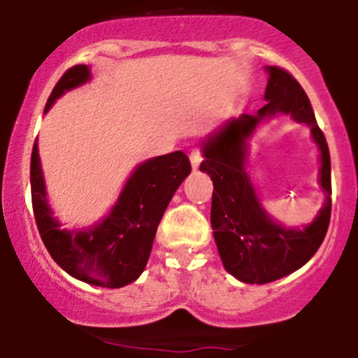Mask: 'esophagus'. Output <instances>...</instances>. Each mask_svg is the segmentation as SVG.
Masks as SVG:
<instances>
[{
	"instance_id": "obj_1",
	"label": "esophagus",
	"mask_w": 358,
	"mask_h": 358,
	"mask_svg": "<svg viewBox=\"0 0 358 358\" xmlns=\"http://www.w3.org/2000/svg\"><path fill=\"white\" fill-rule=\"evenodd\" d=\"M201 160H203V157H201L200 149H192L191 151V166L192 169H198L201 164Z\"/></svg>"
}]
</instances>
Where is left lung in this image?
Instances as JSON below:
<instances>
[{"label":"left lung","mask_w":358,"mask_h":358,"mask_svg":"<svg viewBox=\"0 0 358 358\" xmlns=\"http://www.w3.org/2000/svg\"><path fill=\"white\" fill-rule=\"evenodd\" d=\"M266 104L256 115H239L203 144L200 171L213 180L210 225L223 266L239 281L265 285L281 279L308 263L324 241L331 216V164L324 133L317 126L308 95L290 71L266 68ZM275 113L290 114L313 129L322 149V187L327 203L320 216L304 229H285L260 207L244 171L246 141L253 129Z\"/></svg>","instance_id":"left-lung-1"}]
</instances>
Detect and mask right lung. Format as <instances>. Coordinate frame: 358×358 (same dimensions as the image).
<instances>
[{
    "label": "right lung",
    "mask_w": 358,
    "mask_h": 358,
    "mask_svg": "<svg viewBox=\"0 0 358 358\" xmlns=\"http://www.w3.org/2000/svg\"><path fill=\"white\" fill-rule=\"evenodd\" d=\"M90 79L86 64L64 71L50 93L45 111L64 92ZM191 173L183 151L151 158L136 167L110 216L90 231H63L46 203L45 180L37 141L30 158V187L37 231L50 256L63 270L95 287L120 288L135 281L145 268L158 223L180 183Z\"/></svg>",
    "instance_id": "obj_1"
}]
</instances>
